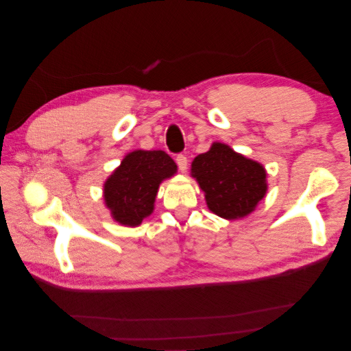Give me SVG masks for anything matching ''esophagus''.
Instances as JSON below:
<instances>
[{
	"instance_id": "34e87169",
	"label": "esophagus",
	"mask_w": 351,
	"mask_h": 351,
	"mask_svg": "<svg viewBox=\"0 0 351 351\" xmlns=\"http://www.w3.org/2000/svg\"><path fill=\"white\" fill-rule=\"evenodd\" d=\"M176 162H177V165H179V169L182 172H185L188 169V158H186V156H183V154H179V156L176 157Z\"/></svg>"
}]
</instances>
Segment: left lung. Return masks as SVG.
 Instances as JSON below:
<instances>
[{
    "mask_svg": "<svg viewBox=\"0 0 351 351\" xmlns=\"http://www.w3.org/2000/svg\"><path fill=\"white\" fill-rule=\"evenodd\" d=\"M191 176L205 193L206 205L219 217L234 220L248 216L267 194V171L225 143L193 160Z\"/></svg>",
    "mask_w": 351,
    "mask_h": 351,
    "instance_id": "obj_1",
    "label": "left lung"
}]
</instances>
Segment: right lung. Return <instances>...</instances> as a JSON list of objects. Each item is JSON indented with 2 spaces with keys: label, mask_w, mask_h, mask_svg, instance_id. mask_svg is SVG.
Instances as JSON below:
<instances>
[{
  "label": "right lung",
  "mask_w": 351,
  "mask_h": 351,
  "mask_svg": "<svg viewBox=\"0 0 351 351\" xmlns=\"http://www.w3.org/2000/svg\"><path fill=\"white\" fill-rule=\"evenodd\" d=\"M176 172L177 165L165 151L129 152L104 182L103 197L110 216L125 226H138L154 211L160 183Z\"/></svg>",
  "instance_id": "right-lung-1"
}]
</instances>
